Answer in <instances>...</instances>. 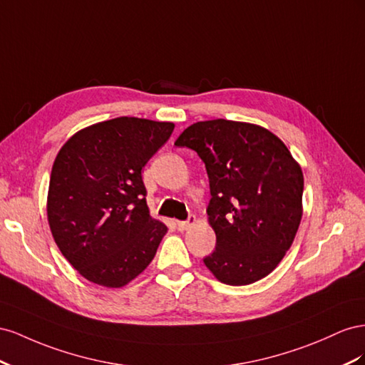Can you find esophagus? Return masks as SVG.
Listing matches in <instances>:
<instances>
[{
	"label": "esophagus",
	"mask_w": 365,
	"mask_h": 365,
	"mask_svg": "<svg viewBox=\"0 0 365 365\" xmlns=\"http://www.w3.org/2000/svg\"><path fill=\"white\" fill-rule=\"evenodd\" d=\"M194 223H195V217L190 215V218L186 222H177V229H179V231H186V229L191 227Z\"/></svg>",
	"instance_id": "1"
}]
</instances>
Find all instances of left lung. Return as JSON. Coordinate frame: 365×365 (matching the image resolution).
<instances>
[{
    "mask_svg": "<svg viewBox=\"0 0 365 365\" xmlns=\"http://www.w3.org/2000/svg\"><path fill=\"white\" fill-rule=\"evenodd\" d=\"M174 145L199 154L210 179L206 212L217 242L206 267L229 286L269 275L303 217L304 177L286 145L263 127L226 119L192 123Z\"/></svg>",
    "mask_w": 365,
    "mask_h": 365,
    "instance_id": "left-lung-1",
    "label": "left lung"
}]
</instances>
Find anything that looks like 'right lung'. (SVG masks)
<instances>
[{"label": "right lung", "instance_id": "1", "mask_svg": "<svg viewBox=\"0 0 365 365\" xmlns=\"http://www.w3.org/2000/svg\"><path fill=\"white\" fill-rule=\"evenodd\" d=\"M173 122L116 118L78 131L51 168L47 217L68 263L88 281L122 287L151 263L168 231L150 215L142 168Z\"/></svg>", "mask_w": 365, "mask_h": 365}]
</instances>
